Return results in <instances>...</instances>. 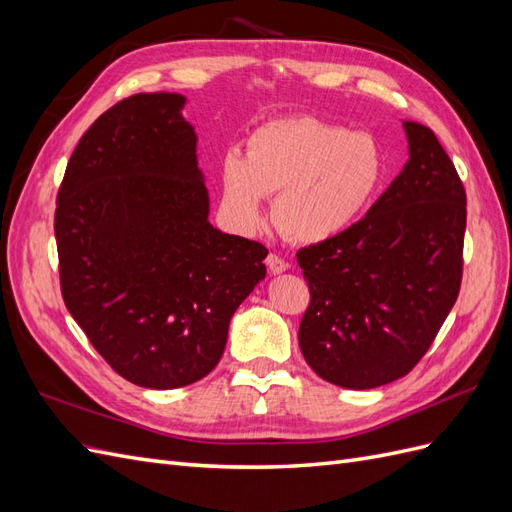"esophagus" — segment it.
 Here are the masks:
<instances>
[{
  "mask_svg": "<svg viewBox=\"0 0 512 512\" xmlns=\"http://www.w3.org/2000/svg\"><path fill=\"white\" fill-rule=\"evenodd\" d=\"M265 262H267V269H269L273 275H280V273H284V271L288 269V262H286L284 258L277 256V254H269Z\"/></svg>",
  "mask_w": 512,
  "mask_h": 512,
  "instance_id": "34e87169",
  "label": "esophagus"
}]
</instances>
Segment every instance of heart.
<instances>
[{
    "mask_svg": "<svg viewBox=\"0 0 512 512\" xmlns=\"http://www.w3.org/2000/svg\"><path fill=\"white\" fill-rule=\"evenodd\" d=\"M386 175L378 141L318 117L299 115L262 123L245 156L220 158V209L243 235L267 224V198L284 235L299 243L342 237L374 203Z\"/></svg>",
    "mask_w": 512,
    "mask_h": 512,
    "instance_id": "1",
    "label": "heart"
}]
</instances>
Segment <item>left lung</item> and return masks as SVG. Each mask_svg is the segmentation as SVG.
Here are the masks:
<instances>
[{
	"label": "left lung",
	"instance_id": "left-lung-1",
	"mask_svg": "<svg viewBox=\"0 0 512 512\" xmlns=\"http://www.w3.org/2000/svg\"><path fill=\"white\" fill-rule=\"evenodd\" d=\"M410 158L363 220L299 250L307 365L344 389H376L423 359L463 271L466 190L427 126L404 121Z\"/></svg>",
	"mask_w": 512,
	"mask_h": 512
}]
</instances>
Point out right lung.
I'll list each match as a JSON object with an SVG mask.
<instances>
[{
  "label": "right lung",
  "instance_id": "add662e5",
  "mask_svg": "<svg viewBox=\"0 0 512 512\" xmlns=\"http://www.w3.org/2000/svg\"><path fill=\"white\" fill-rule=\"evenodd\" d=\"M181 94H136L76 145L57 194L61 294L119 376L188 386L220 363L269 250L213 228Z\"/></svg>",
  "mask_w": 512,
  "mask_h": 512
}]
</instances>
